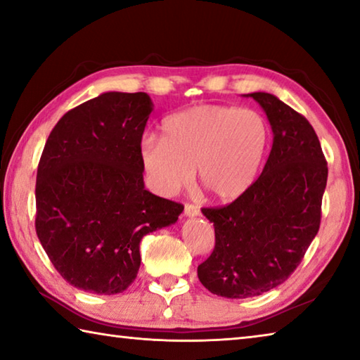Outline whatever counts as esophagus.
Masks as SVG:
<instances>
[{"label":"esophagus","mask_w":360,"mask_h":360,"mask_svg":"<svg viewBox=\"0 0 360 360\" xmlns=\"http://www.w3.org/2000/svg\"><path fill=\"white\" fill-rule=\"evenodd\" d=\"M184 214L188 216V217L200 216V208H198V206H195V205L186 203V206H184Z\"/></svg>","instance_id":"esophagus-1"}]
</instances>
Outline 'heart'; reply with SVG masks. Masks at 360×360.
Wrapping results in <instances>:
<instances>
[{"instance_id":"b5f03b06","label":"heart","mask_w":360,"mask_h":360,"mask_svg":"<svg viewBox=\"0 0 360 360\" xmlns=\"http://www.w3.org/2000/svg\"><path fill=\"white\" fill-rule=\"evenodd\" d=\"M163 138L146 135L139 158L150 187L173 197L193 178L212 197L231 202L257 178L270 141L264 115L252 109L203 105L163 122Z\"/></svg>"}]
</instances>
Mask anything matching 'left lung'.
Listing matches in <instances>:
<instances>
[{"label": "left lung", "instance_id": "1", "mask_svg": "<svg viewBox=\"0 0 360 360\" xmlns=\"http://www.w3.org/2000/svg\"><path fill=\"white\" fill-rule=\"evenodd\" d=\"M248 96L264 108L273 146L264 172L235 202L202 212L214 225L216 245L198 265L212 294L248 298L283 284L318 235L327 162L311 124L275 95Z\"/></svg>", "mask_w": 360, "mask_h": 360}]
</instances>
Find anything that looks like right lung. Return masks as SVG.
Masks as SVG:
<instances>
[{
    "label": "right lung",
    "instance_id": "1",
    "mask_svg": "<svg viewBox=\"0 0 360 360\" xmlns=\"http://www.w3.org/2000/svg\"><path fill=\"white\" fill-rule=\"evenodd\" d=\"M148 94L106 92L66 112L36 176V233L56 270L90 294L135 281L143 236L178 221L181 203L144 188L139 143Z\"/></svg>",
    "mask_w": 360,
    "mask_h": 360
}]
</instances>
